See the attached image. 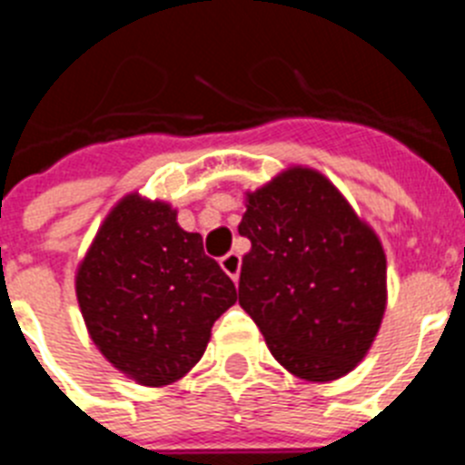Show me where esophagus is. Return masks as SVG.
I'll use <instances>...</instances> for the list:
<instances>
[{
    "label": "esophagus",
    "instance_id": "esophagus-1",
    "mask_svg": "<svg viewBox=\"0 0 465 465\" xmlns=\"http://www.w3.org/2000/svg\"><path fill=\"white\" fill-rule=\"evenodd\" d=\"M221 268H223V272L237 283V279H240V268H242L240 253H235V252L225 253V256L221 258Z\"/></svg>",
    "mask_w": 465,
    "mask_h": 465
}]
</instances>
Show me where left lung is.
Listing matches in <instances>:
<instances>
[{
	"instance_id": "1",
	"label": "left lung",
	"mask_w": 465,
	"mask_h": 465,
	"mask_svg": "<svg viewBox=\"0 0 465 465\" xmlns=\"http://www.w3.org/2000/svg\"><path fill=\"white\" fill-rule=\"evenodd\" d=\"M240 305L274 359L307 381H332L371 351L386 312V253L340 188L291 165L244 193Z\"/></svg>"
}]
</instances>
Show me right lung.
Returning a JSON list of instances; mask_svg holds the SVG:
<instances>
[{
  "instance_id": "add662e5",
  "label": "right lung",
  "mask_w": 465,
  "mask_h": 465,
  "mask_svg": "<svg viewBox=\"0 0 465 465\" xmlns=\"http://www.w3.org/2000/svg\"><path fill=\"white\" fill-rule=\"evenodd\" d=\"M76 300L90 340L142 386L179 381L203 359L213 322L237 302L235 283L203 237L165 200H118L79 261Z\"/></svg>"
}]
</instances>
